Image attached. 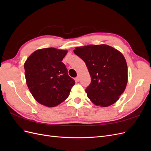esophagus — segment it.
Wrapping results in <instances>:
<instances>
[{
    "label": "esophagus",
    "mask_w": 151,
    "mask_h": 151,
    "mask_svg": "<svg viewBox=\"0 0 151 151\" xmlns=\"http://www.w3.org/2000/svg\"><path fill=\"white\" fill-rule=\"evenodd\" d=\"M79 80H80V77H79V76H77V77H76V78H75V81H76V82H79Z\"/></svg>",
    "instance_id": "34e87169"
}]
</instances>
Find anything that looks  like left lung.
<instances>
[{"mask_svg": "<svg viewBox=\"0 0 151 151\" xmlns=\"http://www.w3.org/2000/svg\"><path fill=\"white\" fill-rule=\"evenodd\" d=\"M74 52L85 62L91 77L86 89L89 99L102 107L115 103L127 84V65L122 53L106 45L77 47Z\"/></svg>", "mask_w": 151, "mask_h": 151, "instance_id": "obj_1", "label": "left lung"}]
</instances>
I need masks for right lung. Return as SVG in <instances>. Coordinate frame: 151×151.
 Wrapping results in <instances>:
<instances>
[{
  "instance_id": "add662e5",
  "label": "right lung",
  "mask_w": 151,
  "mask_h": 151,
  "mask_svg": "<svg viewBox=\"0 0 151 151\" xmlns=\"http://www.w3.org/2000/svg\"><path fill=\"white\" fill-rule=\"evenodd\" d=\"M67 50L47 48L32 53L24 63L26 84L39 103L48 107L60 104L69 96L75 81L62 61Z\"/></svg>"
}]
</instances>
